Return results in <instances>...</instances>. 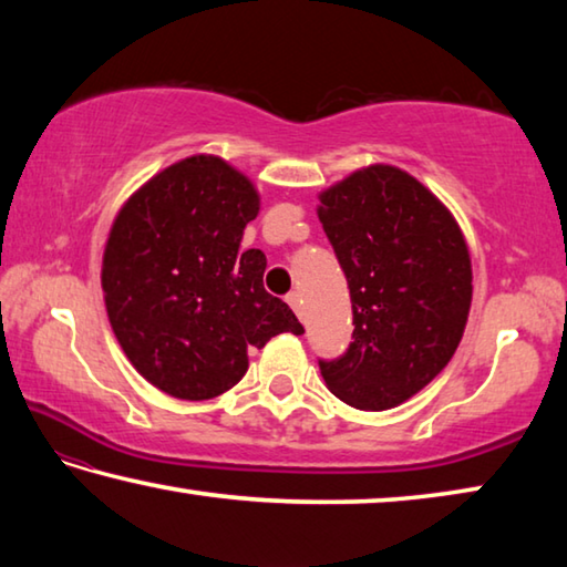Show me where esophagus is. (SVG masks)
<instances>
[{"mask_svg":"<svg viewBox=\"0 0 567 567\" xmlns=\"http://www.w3.org/2000/svg\"><path fill=\"white\" fill-rule=\"evenodd\" d=\"M285 300H287V305H290L297 315H302V297H300V292H290V295L285 297Z\"/></svg>","mask_w":567,"mask_h":567,"instance_id":"esophagus-1","label":"esophagus"}]
</instances>
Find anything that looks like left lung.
<instances>
[{
    "instance_id": "left-lung-1",
    "label": "left lung",
    "mask_w": 567,
    "mask_h": 567,
    "mask_svg": "<svg viewBox=\"0 0 567 567\" xmlns=\"http://www.w3.org/2000/svg\"><path fill=\"white\" fill-rule=\"evenodd\" d=\"M348 277L352 342L320 372L334 398L390 410L433 382L463 340L473 265L450 209L405 169L370 165L320 192Z\"/></svg>"
}]
</instances>
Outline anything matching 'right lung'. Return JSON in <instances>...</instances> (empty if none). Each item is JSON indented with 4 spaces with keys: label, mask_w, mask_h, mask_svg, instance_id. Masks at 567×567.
<instances>
[{
    "label": "right lung",
    "mask_w": 567,
    "mask_h": 567,
    "mask_svg": "<svg viewBox=\"0 0 567 567\" xmlns=\"http://www.w3.org/2000/svg\"><path fill=\"white\" fill-rule=\"evenodd\" d=\"M260 213L249 177L215 155L157 172L122 205L102 257V292L120 348L177 400H209L247 372V350L302 334L265 290L262 249H239Z\"/></svg>",
    "instance_id": "right-lung-1"
}]
</instances>
